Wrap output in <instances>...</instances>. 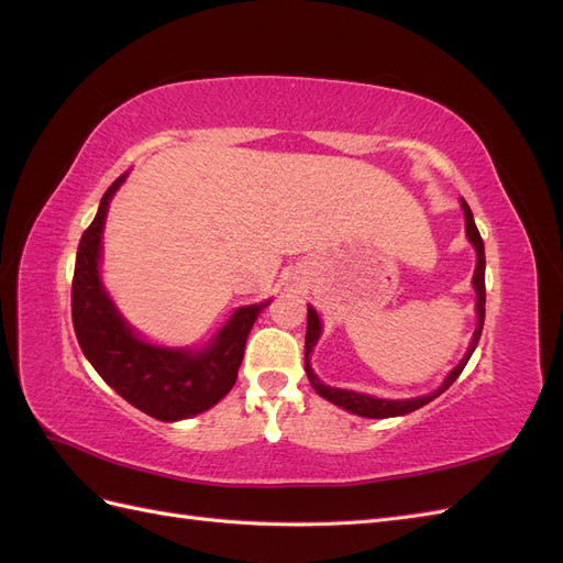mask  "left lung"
I'll use <instances>...</instances> for the list:
<instances>
[{"label": "left lung", "mask_w": 563, "mask_h": 563, "mask_svg": "<svg viewBox=\"0 0 563 563\" xmlns=\"http://www.w3.org/2000/svg\"><path fill=\"white\" fill-rule=\"evenodd\" d=\"M460 207H463V213H465V230H467V240L472 242L474 251H476V267H474V277H472V286L476 291V329H474V335H472V343L465 352L463 360H460V364L449 373L446 380L439 385V389H434L432 395H422V397H416V399H378V397H371V395H360V391H352V389H340V387H329L323 385L317 376L314 371L310 366V354L317 345V340L321 335V321H319V314L314 312L312 305H308V333H305V373H308V378L314 387L317 395H321L327 401L345 408V411L354 413V416H362V418H395V416H406L416 411V408L430 404L432 399H437L441 391H446L455 378L463 373V368L467 366L470 356L476 347V343H479L482 338V329H484V314H486V255H484V242H482V234L479 230H476L474 225V216L467 207L465 199H460Z\"/></svg>", "instance_id": "obj_1"}]
</instances>
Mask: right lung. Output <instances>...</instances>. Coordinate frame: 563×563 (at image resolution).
I'll return each instance as SVG.
<instances>
[{
  "instance_id": "obj_1",
  "label": "right lung",
  "mask_w": 563,
  "mask_h": 563,
  "mask_svg": "<svg viewBox=\"0 0 563 563\" xmlns=\"http://www.w3.org/2000/svg\"><path fill=\"white\" fill-rule=\"evenodd\" d=\"M124 178L126 174L108 187L93 223L79 240L73 277V323L84 356L119 397L152 418L176 422L209 411L232 389L249 331L269 300L236 310L201 350L145 343L117 312L98 269L110 199Z\"/></svg>"
}]
</instances>
